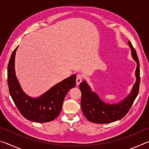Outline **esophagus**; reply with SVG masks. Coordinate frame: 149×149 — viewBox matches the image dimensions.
Returning <instances> with one entry per match:
<instances>
[{
  "instance_id": "esophagus-1",
  "label": "esophagus",
  "mask_w": 149,
  "mask_h": 149,
  "mask_svg": "<svg viewBox=\"0 0 149 149\" xmlns=\"http://www.w3.org/2000/svg\"><path fill=\"white\" fill-rule=\"evenodd\" d=\"M83 77H84V76H83V75H81V74H78L77 75V77H76V84L77 85H79L81 84V82L82 81Z\"/></svg>"
}]
</instances>
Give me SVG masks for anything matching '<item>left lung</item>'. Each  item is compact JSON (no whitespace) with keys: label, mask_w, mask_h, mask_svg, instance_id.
<instances>
[{"label":"left lung","mask_w":149,"mask_h":149,"mask_svg":"<svg viewBox=\"0 0 149 149\" xmlns=\"http://www.w3.org/2000/svg\"><path fill=\"white\" fill-rule=\"evenodd\" d=\"M133 58L137 62L135 70L136 82L130 94L122 102L116 104H108L102 102L95 93L92 92L85 81L79 85L81 93V106L85 118L96 123H108L122 119L129 112L139 93L140 84L139 61L134 47L128 41Z\"/></svg>","instance_id":"8db88e82"}]
</instances>
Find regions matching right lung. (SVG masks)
<instances>
[{
    "mask_svg": "<svg viewBox=\"0 0 149 149\" xmlns=\"http://www.w3.org/2000/svg\"><path fill=\"white\" fill-rule=\"evenodd\" d=\"M16 49L12 52L8 65L9 93L19 112L27 120L35 122H50L58 116L63 102L70 89L75 87L76 75H72L52 87L39 98H31L25 94L15 74Z\"/></svg>",
    "mask_w": 149,
    "mask_h": 149,
    "instance_id": "add662e5",
    "label": "right lung"
}]
</instances>
